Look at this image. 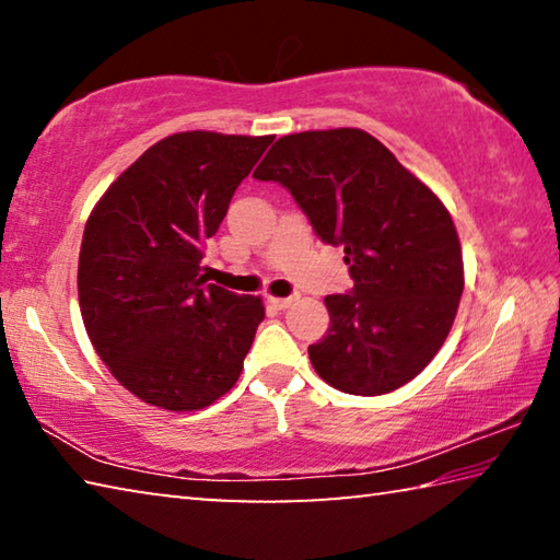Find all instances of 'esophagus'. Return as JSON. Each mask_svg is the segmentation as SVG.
Returning a JSON list of instances; mask_svg holds the SVG:
<instances>
[{
    "label": "esophagus",
    "instance_id": "obj_1",
    "mask_svg": "<svg viewBox=\"0 0 560 560\" xmlns=\"http://www.w3.org/2000/svg\"><path fill=\"white\" fill-rule=\"evenodd\" d=\"M296 299H299V296H287V299H277V296H271L269 301L273 303V306H277V308H281V311H283V308L293 306V303H296Z\"/></svg>",
    "mask_w": 560,
    "mask_h": 560
}]
</instances>
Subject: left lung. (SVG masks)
<instances>
[{"instance_id": "8db88e82", "label": "left lung", "mask_w": 560, "mask_h": 560, "mask_svg": "<svg viewBox=\"0 0 560 560\" xmlns=\"http://www.w3.org/2000/svg\"><path fill=\"white\" fill-rule=\"evenodd\" d=\"M254 177L287 187L320 240L346 252L353 291L326 296L330 328L308 346L316 373L365 397L420 375L464 291L457 226L440 197L360 128L283 136Z\"/></svg>"}]
</instances>
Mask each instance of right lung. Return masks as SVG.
<instances>
[{
    "label": "right lung",
    "instance_id": "right-lung-1",
    "mask_svg": "<svg viewBox=\"0 0 560 560\" xmlns=\"http://www.w3.org/2000/svg\"><path fill=\"white\" fill-rule=\"evenodd\" d=\"M271 140L175 132L120 173L89 214L83 326L113 377L148 405L202 410L240 381L264 303L207 283L202 246Z\"/></svg>",
    "mask_w": 560,
    "mask_h": 560
}]
</instances>
